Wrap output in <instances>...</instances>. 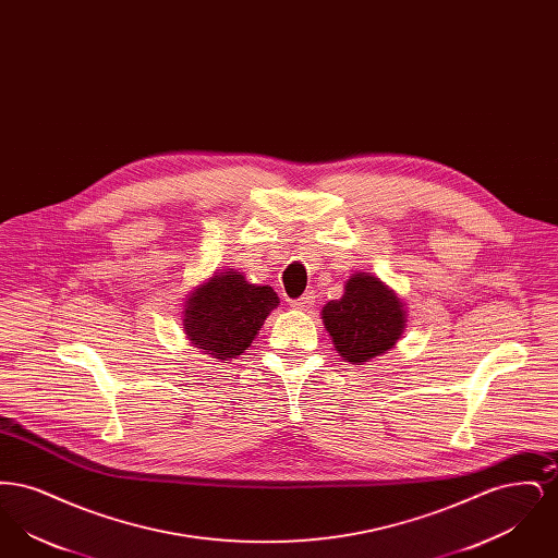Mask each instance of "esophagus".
Listing matches in <instances>:
<instances>
[{
	"instance_id": "obj_1",
	"label": "esophagus",
	"mask_w": 558,
	"mask_h": 558,
	"mask_svg": "<svg viewBox=\"0 0 558 558\" xmlns=\"http://www.w3.org/2000/svg\"><path fill=\"white\" fill-rule=\"evenodd\" d=\"M314 305H316V294L314 292H305L303 296L291 301V307L296 312H310Z\"/></svg>"
}]
</instances>
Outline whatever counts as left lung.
<instances>
[{"mask_svg": "<svg viewBox=\"0 0 558 558\" xmlns=\"http://www.w3.org/2000/svg\"><path fill=\"white\" fill-rule=\"evenodd\" d=\"M403 305L396 292L374 278L355 274L341 299L328 301L322 310L326 330L347 362L362 364L387 353L403 330Z\"/></svg>", "mask_w": 558, "mask_h": 558, "instance_id": "1", "label": "left lung"}]
</instances>
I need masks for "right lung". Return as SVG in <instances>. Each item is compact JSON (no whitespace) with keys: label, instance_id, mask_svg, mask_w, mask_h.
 Listing matches in <instances>:
<instances>
[{"label":"right lung","instance_id":"right-lung-1","mask_svg":"<svg viewBox=\"0 0 558 558\" xmlns=\"http://www.w3.org/2000/svg\"><path fill=\"white\" fill-rule=\"evenodd\" d=\"M278 303L271 287H255L239 271H223L190 294L184 330L213 357H239Z\"/></svg>","mask_w":558,"mask_h":558}]
</instances>
